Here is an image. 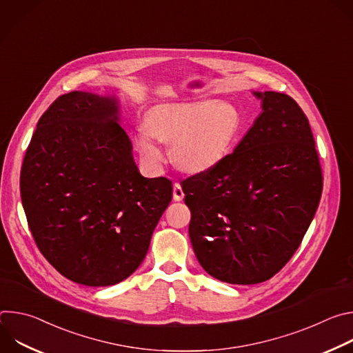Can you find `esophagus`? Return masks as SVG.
Returning <instances> with one entry per match:
<instances>
[{
    "label": "esophagus",
    "mask_w": 353,
    "mask_h": 353,
    "mask_svg": "<svg viewBox=\"0 0 353 353\" xmlns=\"http://www.w3.org/2000/svg\"><path fill=\"white\" fill-rule=\"evenodd\" d=\"M184 198V191L181 188L180 183H174L173 185V199L174 201H181Z\"/></svg>",
    "instance_id": "1"
}]
</instances>
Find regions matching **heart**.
<instances>
[{
	"label": "heart",
	"mask_w": 353,
	"mask_h": 353,
	"mask_svg": "<svg viewBox=\"0 0 353 353\" xmlns=\"http://www.w3.org/2000/svg\"><path fill=\"white\" fill-rule=\"evenodd\" d=\"M241 130L237 110L229 105L188 102L163 105L150 110L137 130L135 148L150 165L165 159L157 139L173 143V161L184 172L207 173L232 152Z\"/></svg>",
	"instance_id": "b5f03b06"
}]
</instances>
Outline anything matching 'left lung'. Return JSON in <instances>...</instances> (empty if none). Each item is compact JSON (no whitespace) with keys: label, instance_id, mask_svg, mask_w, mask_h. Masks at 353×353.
Instances as JSON below:
<instances>
[{"label":"left lung","instance_id":"1","mask_svg":"<svg viewBox=\"0 0 353 353\" xmlns=\"http://www.w3.org/2000/svg\"><path fill=\"white\" fill-rule=\"evenodd\" d=\"M253 93L263 112L233 154L181 184L198 263L233 285L260 283L283 268L303 240L323 191L303 110L285 93Z\"/></svg>","mask_w":353,"mask_h":353}]
</instances>
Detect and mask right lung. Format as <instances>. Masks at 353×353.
Returning <instances> with one entry per match:
<instances>
[{"label":"right lung","instance_id":"right-lung-1","mask_svg":"<svg viewBox=\"0 0 353 353\" xmlns=\"http://www.w3.org/2000/svg\"><path fill=\"white\" fill-rule=\"evenodd\" d=\"M116 96L74 90L40 117L21 170L32 236L61 275L86 286L128 278L172 201L166 177L141 176Z\"/></svg>","mask_w":353,"mask_h":353}]
</instances>
